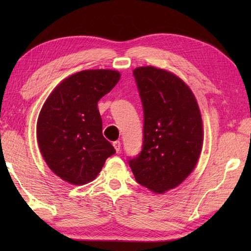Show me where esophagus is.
Returning a JSON list of instances; mask_svg holds the SVG:
<instances>
[{
  "mask_svg": "<svg viewBox=\"0 0 251 251\" xmlns=\"http://www.w3.org/2000/svg\"><path fill=\"white\" fill-rule=\"evenodd\" d=\"M113 147H114V149H115V151L119 152V151L121 150V141H119V140L114 141V142H113Z\"/></svg>",
  "mask_w": 251,
  "mask_h": 251,
  "instance_id": "obj_1",
  "label": "esophagus"
}]
</instances>
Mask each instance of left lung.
I'll return each mask as SVG.
<instances>
[{"mask_svg": "<svg viewBox=\"0 0 251 251\" xmlns=\"http://www.w3.org/2000/svg\"><path fill=\"white\" fill-rule=\"evenodd\" d=\"M134 76L143 108L142 150L128 161L136 181L155 193L175 189L193 172L202 147L201 111L182 79L155 67Z\"/></svg>", "mask_w": 251, "mask_h": 251, "instance_id": "8db88e82", "label": "left lung"}]
</instances>
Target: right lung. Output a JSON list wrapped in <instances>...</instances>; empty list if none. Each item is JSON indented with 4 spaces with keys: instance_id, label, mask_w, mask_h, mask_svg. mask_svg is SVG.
I'll list each match as a JSON object with an SVG mask.
<instances>
[{
    "instance_id": "obj_1",
    "label": "right lung",
    "mask_w": 251,
    "mask_h": 251,
    "mask_svg": "<svg viewBox=\"0 0 251 251\" xmlns=\"http://www.w3.org/2000/svg\"><path fill=\"white\" fill-rule=\"evenodd\" d=\"M121 74L84 70L58 85L42 106L36 124L40 151L51 172L67 182L93 181L115 149L102 135L98 101L111 92Z\"/></svg>"
}]
</instances>
